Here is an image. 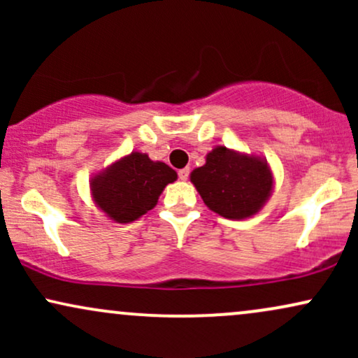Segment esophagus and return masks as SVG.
I'll use <instances>...</instances> for the list:
<instances>
[{"mask_svg":"<svg viewBox=\"0 0 358 358\" xmlns=\"http://www.w3.org/2000/svg\"><path fill=\"white\" fill-rule=\"evenodd\" d=\"M188 175H190V168H182V170H178V178L180 180H188Z\"/></svg>","mask_w":358,"mask_h":358,"instance_id":"esophagus-1","label":"esophagus"}]
</instances>
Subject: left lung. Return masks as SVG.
<instances>
[{
  "label": "left lung",
  "mask_w": 358,
  "mask_h": 358,
  "mask_svg": "<svg viewBox=\"0 0 358 358\" xmlns=\"http://www.w3.org/2000/svg\"><path fill=\"white\" fill-rule=\"evenodd\" d=\"M190 180L205 205L225 219L254 215L273 188V176L264 162L225 146L208 153L205 165L193 170Z\"/></svg>",
  "instance_id": "obj_1"
}]
</instances>
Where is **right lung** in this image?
Here are the masks:
<instances>
[{
	"label": "right lung",
	"instance_id": "1",
	"mask_svg": "<svg viewBox=\"0 0 358 358\" xmlns=\"http://www.w3.org/2000/svg\"><path fill=\"white\" fill-rule=\"evenodd\" d=\"M175 180L173 168L151 162L148 155L131 153L94 178L92 195L110 219L126 224L151 210L163 188Z\"/></svg>",
	"mask_w": 358,
	"mask_h": 358
}]
</instances>
